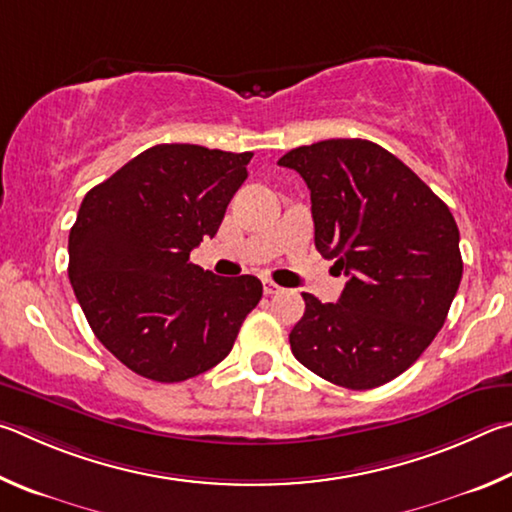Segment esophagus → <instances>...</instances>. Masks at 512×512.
I'll return each mask as SVG.
<instances>
[{"mask_svg":"<svg viewBox=\"0 0 512 512\" xmlns=\"http://www.w3.org/2000/svg\"><path fill=\"white\" fill-rule=\"evenodd\" d=\"M263 290H265V294H267V297H272V294H279L283 288H281V285H276L274 281H270V279H265L263 281Z\"/></svg>","mask_w":512,"mask_h":512,"instance_id":"esophagus-1","label":"esophagus"}]
</instances>
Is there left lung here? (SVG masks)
I'll list each match as a JSON object with an SVG mask.
<instances>
[{"label":"left lung","instance_id":"8db88e82","mask_svg":"<svg viewBox=\"0 0 512 512\" xmlns=\"http://www.w3.org/2000/svg\"><path fill=\"white\" fill-rule=\"evenodd\" d=\"M310 188L315 247L348 276L337 303L303 292L297 360L337 387L364 391L414 364L459 290V227L447 204L389 150L328 139L279 159Z\"/></svg>","mask_w":512,"mask_h":512}]
</instances>
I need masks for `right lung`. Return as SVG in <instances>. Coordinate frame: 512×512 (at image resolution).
<instances>
[{
	"mask_svg": "<svg viewBox=\"0 0 512 512\" xmlns=\"http://www.w3.org/2000/svg\"><path fill=\"white\" fill-rule=\"evenodd\" d=\"M254 152L159 143L94 186L69 231V281L107 351L155 382H182L229 355L263 297L256 276L188 263L215 236Z\"/></svg>",
	"mask_w": 512,
	"mask_h": 512,
	"instance_id": "1",
	"label": "right lung"
}]
</instances>
